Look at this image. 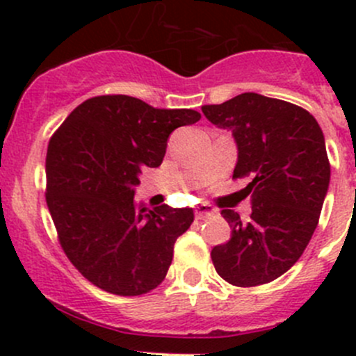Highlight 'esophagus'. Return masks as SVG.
Masks as SVG:
<instances>
[{
	"label": "esophagus",
	"instance_id": "1",
	"mask_svg": "<svg viewBox=\"0 0 356 356\" xmlns=\"http://www.w3.org/2000/svg\"><path fill=\"white\" fill-rule=\"evenodd\" d=\"M213 213H215V210L210 207V204L203 203V204H200V207H196V218H198V220H204V218L210 217V215H213Z\"/></svg>",
	"mask_w": 356,
	"mask_h": 356
}]
</instances>
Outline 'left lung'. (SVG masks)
Returning a JSON list of instances; mask_svg holds the SVG:
<instances>
[{
	"label": "left lung",
	"instance_id": "1",
	"mask_svg": "<svg viewBox=\"0 0 356 356\" xmlns=\"http://www.w3.org/2000/svg\"><path fill=\"white\" fill-rule=\"evenodd\" d=\"M238 146L234 179H248L251 220L222 210L231 239L211 250L215 270L239 288L267 284L298 261L318 224L331 181L321 125L307 110L243 92L222 105L201 106Z\"/></svg>",
	"mask_w": 356,
	"mask_h": 356
}]
</instances>
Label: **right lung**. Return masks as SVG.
Segmentation results:
<instances>
[{
    "label": "right lung",
    "instance_id": "add662e5",
    "mask_svg": "<svg viewBox=\"0 0 356 356\" xmlns=\"http://www.w3.org/2000/svg\"><path fill=\"white\" fill-rule=\"evenodd\" d=\"M201 115L153 108L125 95L96 96L72 111L46 153V203L60 245L99 289L139 296L167 275L193 208L149 210L134 201L143 168L160 167L167 139Z\"/></svg>",
    "mask_w": 356,
    "mask_h": 356
}]
</instances>
